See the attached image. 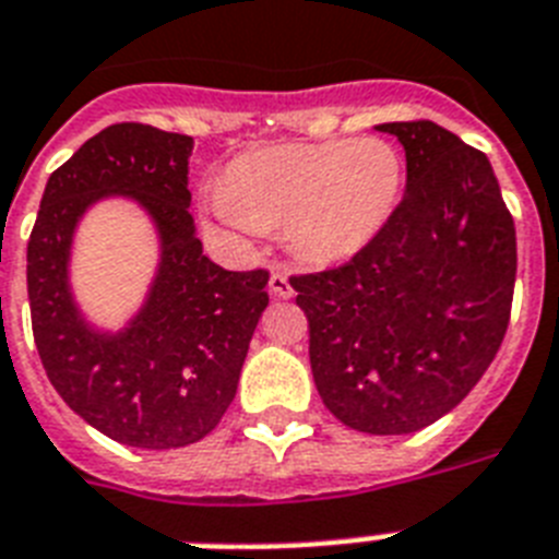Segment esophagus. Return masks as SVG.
Returning a JSON list of instances; mask_svg holds the SVG:
<instances>
[{"label":"esophagus","mask_w":559,"mask_h":559,"mask_svg":"<svg viewBox=\"0 0 559 559\" xmlns=\"http://www.w3.org/2000/svg\"><path fill=\"white\" fill-rule=\"evenodd\" d=\"M270 293L275 298H289L293 295V284H289V275L284 270H272L270 275Z\"/></svg>","instance_id":"esophagus-1"}]
</instances>
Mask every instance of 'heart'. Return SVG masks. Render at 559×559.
<instances>
[{"label":"heart","instance_id":"b5f03b06","mask_svg":"<svg viewBox=\"0 0 559 559\" xmlns=\"http://www.w3.org/2000/svg\"><path fill=\"white\" fill-rule=\"evenodd\" d=\"M402 186L405 160L388 140H324L240 154L209 201L238 226L287 229L304 261L335 264L382 233Z\"/></svg>","mask_w":559,"mask_h":559}]
</instances>
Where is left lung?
<instances>
[{"instance_id":"left-lung-1","label":"left lung","mask_w":559,"mask_h":559,"mask_svg":"<svg viewBox=\"0 0 559 559\" xmlns=\"http://www.w3.org/2000/svg\"><path fill=\"white\" fill-rule=\"evenodd\" d=\"M407 189L350 261L289 275L310 324L321 402L361 433L433 425L468 396L506 338L516 278L514 217L479 148L430 120L384 122Z\"/></svg>"}]
</instances>
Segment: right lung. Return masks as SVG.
<instances>
[{
	"mask_svg": "<svg viewBox=\"0 0 559 559\" xmlns=\"http://www.w3.org/2000/svg\"><path fill=\"white\" fill-rule=\"evenodd\" d=\"M189 154L186 134L108 126L48 177L28 240L31 326L53 390L91 428L146 451L183 448L215 430L270 304V272H229L203 255L189 215ZM115 191L153 212L164 261L130 330L97 336L67 293V247L87 203Z\"/></svg>",
	"mask_w": 559,
	"mask_h": 559,
	"instance_id": "right-lung-1",
	"label": "right lung"
}]
</instances>
